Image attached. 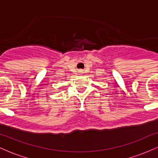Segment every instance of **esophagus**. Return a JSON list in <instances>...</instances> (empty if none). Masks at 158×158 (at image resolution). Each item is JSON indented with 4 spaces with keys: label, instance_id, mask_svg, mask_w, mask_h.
<instances>
[{
    "label": "esophagus",
    "instance_id": "1",
    "mask_svg": "<svg viewBox=\"0 0 158 158\" xmlns=\"http://www.w3.org/2000/svg\"><path fill=\"white\" fill-rule=\"evenodd\" d=\"M81 71H82V70H79V72H81Z\"/></svg>",
    "mask_w": 158,
    "mask_h": 158
}]
</instances>
